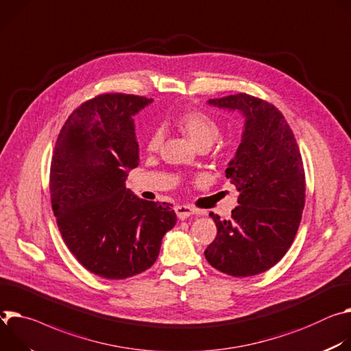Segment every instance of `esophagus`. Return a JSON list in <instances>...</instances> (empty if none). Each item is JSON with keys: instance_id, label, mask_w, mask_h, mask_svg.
Segmentation results:
<instances>
[{"instance_id": "esophagus-1", "label": "esophagus", "mask_w": 351, "mask_h": 351, "mask_svg": "<svg viewBox=\"0 0 351 351\" xmlns=\"http://www.w3.org/2000/svg\"><path fill=\"white\" fill-rule=\"evenodd\" d=\"M195 212H197L195 209L191 208V206H186V205H178V206H176V213H177L178 219H181V220L189 217L191 215H193Z\"/></svg>"}]
</instances>
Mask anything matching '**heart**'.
<instances>
[{"label":"heart","mask_w":351,"mask_h":351,"mask_svg":"<svg viewBox=\"0 0 351 351\" xmlns=\"http://www.w3.org/2000/svg\"><path fill=\"white\" fill-rule=\"evenodd\" d=\"M176 127L184 132L198 147L210 146L220 135V124L213 115L204 110L191 108L177 115L174 120ZM163 143V130L154 127L146 138V149L158 152Z\"/></svg>","instance_id":"b5f03b06"}]
</instances>
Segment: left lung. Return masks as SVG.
Masks as SVG:
<instances>
[{"label":"left lung","instance_id":"obj_1","mask_svg":"<svg viewBox=\"0 0 351 351\" xmlns=\"http://www.w3.org/2000/svg\"><path fill=\"white\" fill-rule=\"evenodd\" d=\"M210 104L240 110L245 130L226 177L240 191L230 219L210 212L217 234L205 251L223 274L248 278L275 266L291 247L305 205L300 147L285 115L271 103L237 93Z\"/></svg>","mask_w":351,"mask_h":351}]
</instances>
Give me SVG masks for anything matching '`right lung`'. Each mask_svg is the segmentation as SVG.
Masks as SVG:
<instances>
[{
	"label": "right lung",
	"mask_w": 351,
	"mask_h": 351,
	"mask_svg": "<svg viewBox=\"0 0 351 351\" xmlns=\"http://www.w3.org/2000/svg\"><path fill=\"white\" fill-rule=\"evenodd\" d=\"M152 99L97 95L62 125L50 165L51 208L71 254L92 274L124 280L159 256L177 221L171 204L136 198L125 186L139 165L132 115Z\"/></svg>",
	"instance_id": "right-lung-1"
}]
</instances>
